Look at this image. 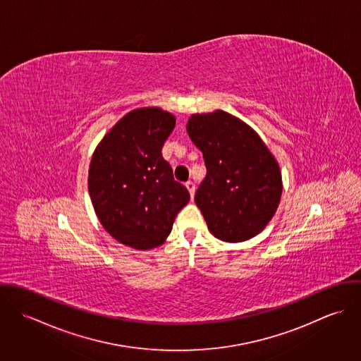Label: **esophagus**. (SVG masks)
<instances>
[{
	"instance_id": "1",
	"label": "esophagus",
	"mask_w": 361,
	"mask_h": 361,
	"mask_svg": "<svg viewBox=\"0 0 361 361\" xmlns=\"http://www.w3.org/2000/svg\"><path fill=\"white\" fill-rule=\"evenodd\" d=\"M185 186L188 188V190H189L190 196L193 197V196H195V192H196V185H195L192 180H189V182H186V183H185Z\"/></svg>"
}]
</instances>
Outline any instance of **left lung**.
I'll return each instance as SVG.
<instances>
[{
    "label": "left lung",
    "mask_w": 361,
    "mask_h": 361,
    "mask_svg": "<svg viewBox=\"0 0 361 361\" xmlns=\"http://www.w3.org/2000/svg\"><path fill=\"white\" fill-rule=\"evenodd\" d=\"M186 129L206 162L195 202L209 232L229 243L255 238L281 202L276 159L249 125L225 111L195 114Z\"/></svg>",
    "instance_id": "8db88e82"
}]
</instances>
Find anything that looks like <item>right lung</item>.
Returning a JSON list of instances; mask_svg holds the SVG:
<instances>
[{"mask_svg":"<svg viewBox=\"0 0 361 361\" xmlns=\"http://www.w3.org/2000/svg\"><path fill=\"white\" fill-rule=\"evenodd\" d=\"M173 128L175 116L161 108L133 109L104 136L92 157L87 183L94 211L104 229L125 246H161L190 200L161 154Z\"/></svg>","mask_w":361,"mask_h":361,"instance_id":"obj_1","label":"right lung"}]
</instances>
